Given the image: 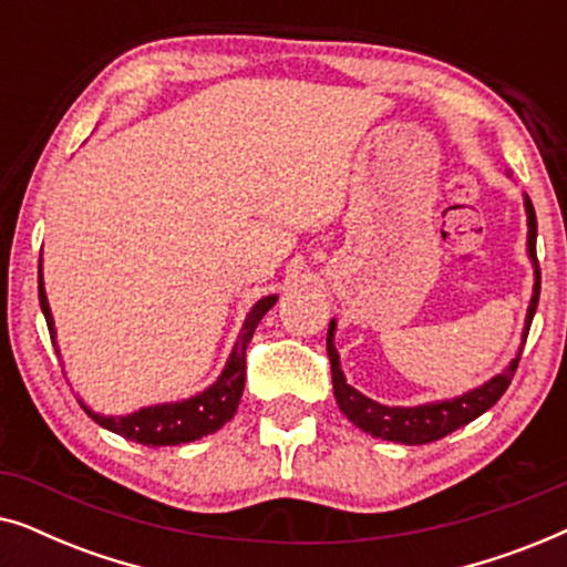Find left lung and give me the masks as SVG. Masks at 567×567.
I'll list each match as a JSON object with an SVG mask.
<instances>
[{"instance_id":"1","label":"left lung","mask_w":567,"mask_h":567,"mask_svg":"<svg viewBox=\"0 0 567 567\" xmlns=\"http://www.w3.org/2000/svg\"><path fill=\"white\" fill-rule=\"evenodd\" d=\"M526 216H529V258L537 260V216H534L532 200L526 198ZM539 268H537V281H534V297L526 312V328L524 340L529 336L534 312H537L539 301ZM332 332H336V322H330L328 330V355H330V371H332V392L340 410H343L348 421H353L361 431L371 433V436L384 439V441H398V444L417 446V444H431L449 436V433L462 429L470 421H475L477 415H483L485 410H491L495 402L503 398V392L508 390L511 379H514L518 369V355L511 361V367L503 374L493 377L491 382H485L477 390H472L462 398L444 400V402H431V405H417V408H386L379 402L363 398L359 390H353L351 384H346L343 371H340V359L332 343Z\"/></svg>"}]
</instances>
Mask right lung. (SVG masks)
<instances>
[{
    "mask_svg": "<svg viewBox=\"0 0 567 567\" xmlns=\"http://www.w3.org/2000/svg\"><path fill=\"white\" fill-rule=\"evenodd\" d=\"M38 299H41L45 324H49V332L53 338V317L49 309V299H45L41 262H38ZM274 305H276V297H266L252 307V312L247 315L243 332H239L235 351H231L227 367H224V371H221V377L216 379V382L208 386L206 392L196 394V398L183 400V402H169V405L142 408V410H136V413L123 415V417L121 415L118 417L97 415V413H92L90 408H84V405L82 408L87 410L92 421L103 425V429L118 433V436L136 441V444H144V446L188 444V441H196L200 436H208V433L219 431L221 425L231 421V415L237 413L239 398H243V390H245L247 343H250L252 332H255V328H258V322L262 320V315H266Z\"/></svg>",
    "mask_w": 567,
    "mask_h": 567,
    "instance_id": "add662e5",
    "label": "right lung"
}]
</instances>
